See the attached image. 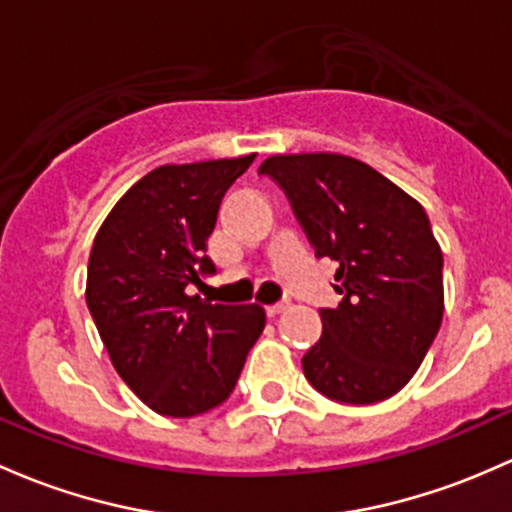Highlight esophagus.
<instances>
[{
    "mask_svg": "<svg viewBox=\"0 0 512 512\" xmlns=\"http://www.w3.org/2000/svg\"><path fill=\"white\" fill-rule=\"evenodd\" d=\"M287 306L289 304H272V306H267V316H270V319H274V316H279V314H282V311H287Z\"/></svg>",
    "mask_w": 512,
    "mask_h": 512,
    "instance_id": "obj_1",
    "label": "esophagus"
}]
</instances>
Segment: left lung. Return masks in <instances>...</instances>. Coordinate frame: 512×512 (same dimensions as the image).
<instances>
[{"instance_id": "1", "label": "left lung", "mask_w": 512, "mask_h": 512, "mask_svg": "<svg viewBox=\"0 0 512 512\" xmlns=\"http://www.w3.org/2000/svg\"><path fill=\"white\" fill-rule=\"evenodd\" d=\"M292 201L319 257L338 262L341 304L301 358L326 397L387 400L410 383L444 316L441 247L427 213L373 166L333 152L274 154L260 164Z\"/></svg>"}]
</instances>
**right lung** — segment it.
Masks as SVG:
<instances>
[{"instance_id":"1","label":"right lung","mask_w":512,"mask_h":512,"mask_svg":"<svg viewBox=\"0 0 512 512\" xmlns=\"http://www.w3.org/2000/svg\"><path fill=\"white\" fill-rule=\"evenodd\" d=\"M255 157L157 166L95 235L88 309L120 378L164 417H196L228 400L265 328L260 304L186 292L215 272L206 250L220 201Z\"/></svg>"}]
</instances>
